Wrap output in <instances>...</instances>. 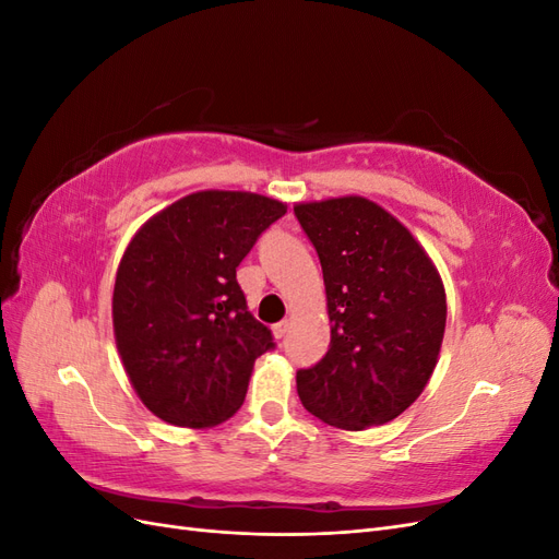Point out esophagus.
I'll return each instance as SVG.
<instances>
[{
    "label": "esophagus",
    "instance_id": "obj_1",
    "mask_svg": "<svg viewBox=\"0 0 559 559\" xmlns=\"http://www.w3.org/2000/svg\"><path fill=\"white\" fill-rule=\"evenodd\" d=\"M286 331H289V321H280V324H275L273 326V333H275V337H277V341H282V337L286 335Z\"/></svg>",
    "mask_w": 559,
    "mask_h": 559
}]
</instances>
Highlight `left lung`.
Here are the masks:
<instances>
[{
  "mask_svg": "<svg viewBox=\"0 0 559 559\" xmlns=\"http://www.w3.org/2000/svg\"><path fill=\"white\" fill-rule=\"evenodd\" d=\"M324 273L331 345L296 373L306 411L361 431L399 417L427 386L445 333V289L399 218L361 195L298 202Z\"/></svg>",
  "mask_w": 559,
  "mask_h": 559,
  "instance_id": "obj_1",
  "label": "left lung"
}]
</instances>
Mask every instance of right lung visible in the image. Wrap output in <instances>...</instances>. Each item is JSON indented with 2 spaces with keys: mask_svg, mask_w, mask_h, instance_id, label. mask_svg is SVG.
Wrapping results in <instances>:
<instances>
[{
  "mask_svg": "<svg viewBox=\"0 0 559 559\" xmlns=\"http://www.w3.org/2000/svg\"><path fill=\"white\" fill-rule=\"evenodd\" d=\"M284 214L259 193L198 191L134 233L116 273L114 335L130 384L163 421L205 429L238 413L253 361L275 343L235 267Z\"/></svg>",
  "mask_w": 559,
  "mask_h": 559,
  "instance_id": "1",
  "label": "right lung"
}]
</instances>
